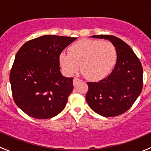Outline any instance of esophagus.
I'll list each match as a JSON object with an SVG mask.
<instances>
[{"instance_id": "esophagus-1", "label": "esophagus", "mask_w": 151, "mask_h": 151, "mask_svg": "<svg viewBox=\"0 0 151 151\" xmlns=\"http://www.w3.org/2000/svg\"><path fill=\"white\" fill-rule=\"evenodd\" d=\"M79 81H80V80L79 78H77V77H74V80H73V83H74V85H76Z\"/></svg>"}]
</instances>
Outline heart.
Here are the masks:
<instances>
[{"label": "heart", "mask_w": 151, "mask_h": 151, "mask_svg": "<svg viewBox=\"0 0 151 151\" xmlns=\"http://www.w3.org/2000/svg\"><path fill=\"white\" fill-rule=\"evenodd\" d=\"M60 66L68 75H73L80 66L81 73L89 80L96 81L109 74L117 60L115 46L109 42L81 39L73 44L68 53L59 57Z\"/></svg>", "instance_id": "heart-1"}]
</instances>
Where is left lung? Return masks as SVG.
<instances>
[{
    "label": "left lung",
    "instance_id": "obj_1",
    "mask_svg": "<svg viewBox=\"0 0 151 151\" xmlns=\"http://www.w3.org/2000/svg\"><path fill=\"white\" fill-rule=\"evenodd\" d=\"M91 37L107 39L116 49L113 71L98 83L88 82L86 101L99 115L114 117L124 113L134 103L142 90L143 69L132 49L118 38L109 35Z\"/></svg>",
    "mask_w": 151,
    "mask_h": 151
}]
</instances>
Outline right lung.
Segmentation results:
<instances>
[{
	"label": "right lung",
	"mask_w": 151,
	"mask_h": 151,
	"mask_svg": "<svg viewBox=\"0 0 151 151\" xmlns=\"http://www.w3.org/2000/svg\"><path fill=\"white\" fill-rule=\"evenodd\" d=\"M77 38L45 35L24 44L15 56L10 83L15 104L25 114L48 119L60 113L73 91L60 71L59 57Z\"/></svg>",
	"instance_id": "1"
}]
</instances>
